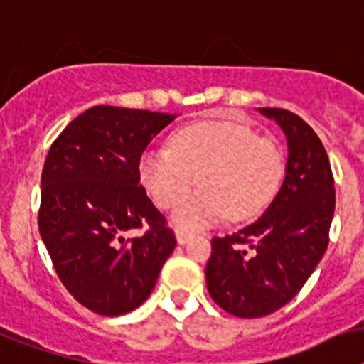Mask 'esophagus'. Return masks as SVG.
Instances as JSON below:
<instances>
[{"label":"esophagus","instance_id":"34e87169","mask_svg":"<svg viewBox=\"0 0 364 364\" xmlns=\"http://www.w3.org/2000/svg\"><path fill=\"white\" fill-rule=\"evenodd\" d=\"M192 238L191 232H186V230H181V229H176V240H178L179 245H185L188 240Z\"/></svg>","mask_w":364,"mask_h":364}]
</instances>
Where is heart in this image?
Here are the masks:
<instances>
[{
  "instance_id": "1",
  "label": "heart",
  "mask_w": 364,
  "mask_h": 364,
  "mask_svg": "<svg viewBox=\"0 0 364 364\" xmlns=\"http://www.w3.org/2000/svg\"><path fill=\"white\" fill-rule=\"evenodd\" d=\"M139 179L154 203L168 208L190 190L202 188L170 214L173 227L198 230L230 220H247L264 210L284 178V157L274 141L247 124L205 121L178 129L170 148H150L137 164Z\"/></svg>"
}]
</instances>
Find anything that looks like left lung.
<instances>
[{"mask_svg": "<svg viewBox=\"0 0 364 364\" xmlns=\"http://www.w3.org/2000/svg\"><path fill=\"white\" fill-rule=\"evenodd\" d=\"M258 112L286 135V178L257 221L213 240L205 269L214 302L242 318L273 314L302 289L326 252L335 210L330 159L311 126L287 109Z\"/></svg>", "mask_w": 364, "mask_h": 364, "instance_id": "8db88e82", "label": "left lung"}]
</instances>
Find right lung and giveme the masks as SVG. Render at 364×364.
I'll list each match as a JSON object with an SVG mask.
<instances>
[{
	"instance_id": "1",
	"label": "right lung",
	"mask_w": 364,
	"mask_h": 364,
	"mask_svg": "<svg viewBox=\"0 0 364 364\" xmlns=\"http://www.w3.org/2000/svg\"><path fill=\"white\" fill-rule=\"evenodd\" d=\"M178 115L95 106L58 135L42 172L38 227L58 278L87 309L106 317L150 296L176 247L163 214L139 185L151 139ZM148 223L141 239L128 230Z\"/></svg>"
}]
</instances>
